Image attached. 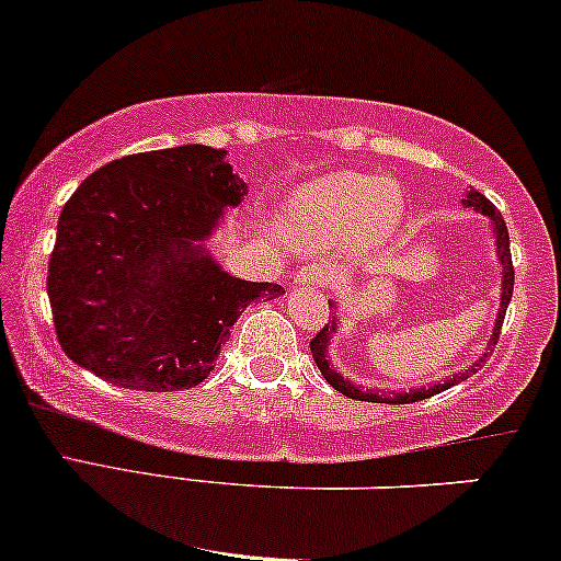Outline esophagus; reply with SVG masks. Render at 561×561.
<instances>
[{
    "label": "esophagus",
    "instance_id": "esophagus-1",
    "mask_svg": "<svg viewBox=\"0 0 561 561\" xmlns=\"http://www.w3.org/2000/svg\"><path fill=\"white\" fill-rule=\"evenodd\" d=\"M330 278H332L330 267L317 265V263L298 267V273H296V283H301V286H314V288L327 286V283H330Z\"/></svg>",
    "mask_w": 561,
    "mask_h": 561
}]
</instances>
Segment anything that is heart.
<instances>
[{"label": "heart", "instance_id": "heart-1", "mask_svg": "<svg viewBox=\"0 0 561 561\" xmlns=\"http://www.w3.org/2000/svg\"><path fill=\"white\" fill-rule=\"evenodd\" d=\"M402 210V195L387 180L332 172L298 187L283 208V221L288 234L307 247H327L343 237L368 247L397 229Z\"/></svg>", "mask_w": 561, "mask_h": 561}]
</instances>
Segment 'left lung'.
I'll return each instance as SVG.
<instances>
[{
	"label": "left lung",
	"mask_w": 561,
	"mask_h": 561,
	"mask_svg": "<svg viewBox=\"0 0 561 561\" xmlns=\"http://www.w3.org/2000/svg\"><path fill=\"white\" fill-rule=\"evenodd\" d=\"M467 206L477 208L479 214L490 216L492 227H494V234H497V254H500V263H503V301H500V314H497V322H494V332L490 337V351H494V345H497L500 340V327H503V319H505V311H507V304H511L513 298V280H515V271H513V257H511V237H507V227H505V218L500 214L497 208H494V203H490L484 198V195L479 193H469L467 195ZM334 332V319L332 324H324L322 330H319L314 337H311V355H314L319 370H322V376L327 378V383H330L332 389H337L340 394L351 397V399H360V402H378V404H410V402H420V399H427L433 394H440V391H446L450 387H456L458 381H467L471 374H477L479 368H482V363L490 358V353H482V358H479L474 366L463 370V374H456L454 378H448V381L443 383H435V387H427V389H412L410 394H387V391H381V394H376V391H363L360 387H355V383L345 381L343 376L337 374L330 366V360H327V345H330V334Z\"/></svg>",
	"instance_id": "obj_1"
}]
</instances>
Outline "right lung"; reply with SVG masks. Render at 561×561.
<instances>
[{"instance_id":"add662e5","label":"right lung","mask_w":561,"mask_h":561,"mask_svg":"<svg viewBox=\"0 0 561 561\" xmlns=\"http://www.w3.org/2000/svg\"><path fill=\"white\" fill-rule=\"evenodd\" d=\"M224 154L187 144L115 159L67 201L46 288L77 366L123 389L198 387L239 314L283 294L231 278L193 247L247 193Z\"/></svg>"}]
</instances>
